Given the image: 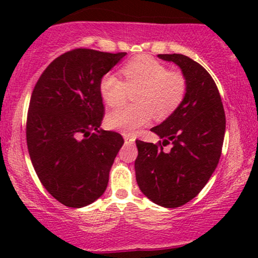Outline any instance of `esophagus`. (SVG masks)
<instances>
[{
  "label": "esophagus",
  "mask_w": 258,
  "mask_h": 258,
  "mask_svg": "<svg viewBox=\"0 0 258 258\" xmlns=\"http://www.w3.org/2000/svg\"><path fill=\"white\" fill-rule=\"evenodd\" d=\"M123 139H125L126 144H133L136 141V138L132 135H127V133H123Z\"/></svg>",
  "instance_id": "esophagus-1"
}]
</instances>
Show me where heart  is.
Listing matches in <instances>:
<instances>
[{"mask_svg":"<svg viewBox=\"0 0 258 258\" xmlns=\"http://www.w3.org/2000/svg\"><path fill=\"white\" fill-rule=\"evenodd\" d=\"M125 81L116 74L108 73L99 84L103 100L109 106L126 102L128 91L135 92L136 105L121 106L106 115L109 128L122 133H133L147 125L153 117L162 120L170 116L180 105L186 93V80L178 70H168L161 61L149 55H141L121 69Z\"/></svg>","mask_w":258,"mask_h":258,"instance_id":"b5f03b06","label":"heart"}]
</instances>
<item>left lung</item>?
Masks as SVG:
<instances>
[{
    "instance_id": "1",
    "label": "left lung",
    "mask_w": 258,
    "mask_h": 258,
    "mask_svg": "<svg viewBox=\"0 0 258 258\" xmlns=\"http://www.w3.org/2000/svg\"><path fill=\"white\" fill-rule=\"evenodd\" d=\"M178 65L186 80L183 102L150 131L158 144L136 141L135 161L139 189L156 205L179 207L200 193L217 167L226 132V115L214 79L183 54H158ZM172 144L170 152L163 150Z\"/></svg>"
}]
</instances>
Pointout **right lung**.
<instances>
[{
    "instance_id": "add662e5",
    "label": "right lung",
    "mask_w": 258,
    "mask_h": 258,
    "mask_svg": "<svg viewBox=\"0 0 258 258\" xmlns=\"http://www.w3.org/2000/svg\"><path fill=\"white\" fill-rule=\"evenodd\" d=\"M126 54L73 49L46 68L32 91L29 155L46 190L68 207L90 205L108 185L123 138L99 128L104 116L99 84Z\"/></svg>"
}]
</instances>
